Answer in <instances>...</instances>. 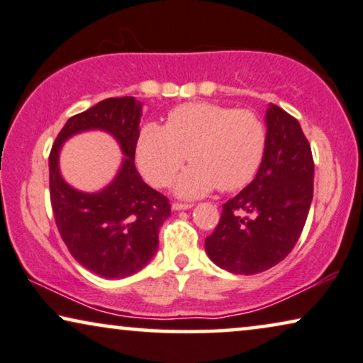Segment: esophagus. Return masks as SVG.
<instances>
[{
	"mask_svg": "<svg viewBox=\"0 0 363 363\" xmlns=\"http://www.w3.org/2000/svg\"><path fill=\"white\" fill-rule=\"evenodd\" d=\"M192 204H182V202H174L172 204V211H186L191 209Z\"/></svg>",
	"mask_w": 363,
	"mask_h": 363,
	"instance_id": "1",
	"label": "esophagus"
}]
</instances>
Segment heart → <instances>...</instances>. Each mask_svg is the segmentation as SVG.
Returning a JSON list of instances; mask_svg holds the SVG:
<instances>
[{
  "label": "heart",
  "instance_id": "obj_1",
  "mask_svg": "<svg viewBox=\"0 0 363 363\" xmlns=\"http://www.w3.org/2000/svg\"><path fill=\"white\" fill-rule=\"evenodd\" d=\"M267 151V125L257 113L211 103H186L167 113L166 124L146 123L136 139V162L156 187L169 186L192 162L176 194L194 199L239 191L257 176Z\"/></svg>",
  "mask_w": 363,
  "mask_h": 363
}]
</instances>
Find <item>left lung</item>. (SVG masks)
<instances>
[{
    "instance_id": "obj_1",
    "label": "left lung",
    "mask_w": 363,
    "mask_h": 363,
    "mask_svg": "<svg viewBox=\"0 0 363 363\" xmlns=\"http://www.w3.org/2000/svg\"><path fill=\"white\" fill-rule=\"evenodd\" d=\"M267 151L257 176L222 206L206 239L212 262L232 274H260L284 260L301 238L313 197L311 144L296 118L270 104Z\"/></svg>"
}]
</instances>
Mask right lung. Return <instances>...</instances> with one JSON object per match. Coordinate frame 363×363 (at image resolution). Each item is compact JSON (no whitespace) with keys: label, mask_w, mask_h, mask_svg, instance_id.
<instances>
[{"label":"right lung","mask_w":363,"mask_h":363,"mask_svg":"<svg viewBox=\"0 0 363 363\" xmlns=\"http://www.w3.org/2000/svg\"><path fill=\"white\" fill-rule=\"evenodd\" d=\"M143 103L133 96L109 98L67 119L50 154V194L61 239L72 257L106 279H123L141 270L159 245V229L171 204L149 187L134 166ZM109 132L125 154L116 177L99 193H81L62 179L59 151L71 135Z\"/></svg>","instance_id":"obj_1"}]
</instances>
